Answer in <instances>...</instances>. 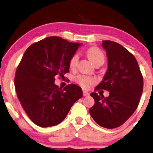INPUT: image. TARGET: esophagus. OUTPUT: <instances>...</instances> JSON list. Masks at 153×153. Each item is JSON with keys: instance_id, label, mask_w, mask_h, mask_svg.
<instances>
[{"instance_id": "obj_1", "label": "esophagus", "mask_w": 153, "mask_h": 153, "mask_svg": "<svg viewBox=\"0 0 153 153\" xmlns=\"http://www.w3.org/2000/svg\"><path fill=\"white\" fill-rule=\"evenodd\" d=\"M83 95L84 96V97H87V96L89 95V93L86 91H83Z\"/></svg>"}]
</instances>
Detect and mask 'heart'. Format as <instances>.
Masks as SVG:
<instances>
[{
  "instance_id": "obj_1",
  "label": "heart",
  "mask_w": 153,
  "mask_h": 153,
  "mask_svg": "<svg viewBox=\"0 0 153 153\" xmlns=\"http://www.w3.org/2000/svg\"><path fill=\"white\" fill-rule=\"evenodd\" d=\"M86 56L91 61V63L94 65L98 64H103L105 62V55L103 52L101 51L100 48L97 47H91L86 51ZM78 62V55L75 53L70 58V62H69V67L71 70H74L76 68ZM74 81L76 82L78 84H79L83 89H88L90 86L95 83V80L91 77L86 76L83 75H78L75 76Z\"/></svg>"
}]
</instances>
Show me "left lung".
<instances>
[{
    "mask_svg": "<svg viewBox=\"0 0 153 153\" xmlns=\"http://www.w3.org/2000/svg\"><path fill=\"white\" fill-rule=\"evenodd\" d=\"M102 45L107 55L108 70L94 90H107L109 96L91 93L94 105L89 113L101 127L113 129L125 123L137 108L143 77L136 58L123 45L110 40L102 41Z\"/></svg>",
    "mask_w": 153,
    "mask_h": 153,
    "instance_id": "1",
    "label": "left lung"
}]
</instances>
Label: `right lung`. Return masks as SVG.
<instances>
[{"mask_svg":"<svg viewBox=\"0 0 153 153\" xmlns=\"http://www.w3.org/2000/svg\"><path fill=\"white\" fill-rule=\"evenodd\" d=\"M81 45L59 36L35 42L25 51L17 67L14 86L17 97L30 120L43 128L54 126L65 119L70 108L83 95L77 85L63 89L54 83L69 72V62Z\"/></svg>","mask_w":153,"mask_h":153,"instance_id":"add662e5","label":"right lung"}]
</instances>
